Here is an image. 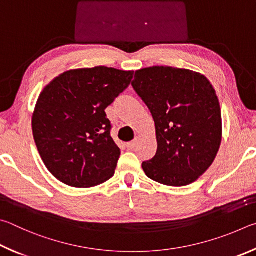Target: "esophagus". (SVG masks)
I'll return each mask as SVG.
<instances>
[{"label": "esophagus", "instance_id": "esophagus-1", "mask_svg": "<svg viewBox=\"0 0 256 256\" xmlns=\"http://www.w3.org/2000/svg\"><path fill=\"white\" fill-rule=\"evenodd\" d=\"M138 142H140V140H138V138H136L135 140H132V142H127V148L128 150H134L135 148V147L137 146V144H138Z\"/></svg>", "mask_w": 256, "mask_h": 256}]
</instances>
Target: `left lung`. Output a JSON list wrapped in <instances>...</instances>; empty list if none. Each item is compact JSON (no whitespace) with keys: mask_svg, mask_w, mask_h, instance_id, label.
I'll list each match as a JSON object with an SVG mask.
<instances>
[{"mask_svg":"<svg viewBox=\"0 0 256 256\" xmlns=\"http://www.w3.org/2000/svg\"><path fill=\"white\" fill-rule=\"evenodd\" d=\"M132 85L155 121L158 150L142 163L145 174L168 186L194 183L222 144V110L212 84L198 72L152 66L136 70Z\"/></svg>","mask_w":256,"mask_h":256,"instance_id":"8db88e82","label":"left lung"}]
</instances>
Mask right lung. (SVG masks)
<instances>
[{
  "label": "right lung",
  "mask_w": 256,
  "mask_h": 256,
  "mask_svg": "<svg viewBox=\"0 0 256 256\" xmlns=\"http://www.w3.org/2000/svg\"><path fill=\"white\" fill-rule=\"evenodd\" d=\"M132 75L106 66L70 70L44 88L31 124L40 158L57 180L92 188L114 176L121 152L104 110Z\"/></svg>",
  "instance_id": "right-lung-1"
}]
</instances>
